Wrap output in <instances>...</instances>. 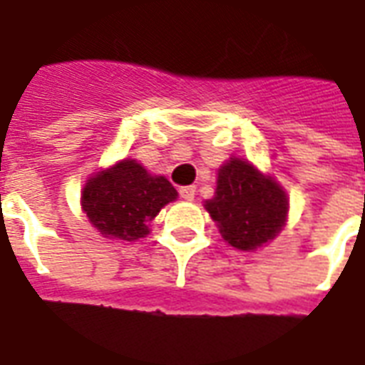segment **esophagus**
Returning <instances> with one entry per match:
<instances>
[{
    "label": "esophagus",
    "mask_w": 365,
    "mask_h": 365,
    "mask_svg": "<svg viewBox=\"0 0 365 365\" xmlns=\"http://www.w3.org/2000/svg\"><path fill=\"white\" fill-rule=\"evenodd\" d=\"M180 198L186 202H192L194 200V194H196V186H182L179 190Z\"/></svg>",
    "instance_id": "1"
}]
</instances>
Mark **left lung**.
I'll list each match as a JSON object with an SVG mask.
<instances>
[{
  "mask_svg": "<svg viewBox=\"0 0 365 365\" xmlns=\"http://www.w3.org/2000/svg\"><path fill=\"white\" fill-rule=\"evenodd\" d=\"M225 243L255 251L270 243L288 222V194L251 161L230 157L217 169L214 198L204 202Z\"/></svg>",
  "mask_w": 365,
  "mask_h": 365,
  "instance_id": "8db88e82",
  "label": "left lung"
}]
</instances>
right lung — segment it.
I'll return each mask as SVG.
<instances>
[{
    "label": "right lung",
    "mask_w": 365,
    "mask_h": 365,
    "mask_svg": "<svg viewBox=\"0 0 365 365\" xmlns=\"http://www.w3.org/2000/svg\"><path fill=\"white\" fill-rule=\"evenodd\" d=\"M179 192L161 175H151L135 159H122L87 179L81 208L106 239L135 241L150 233V223Z\"/></svg>",
    "instance_id": "right-lung-1"
}]
</instances>
